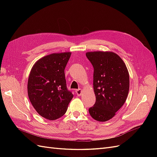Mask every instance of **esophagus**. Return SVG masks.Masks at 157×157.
I'll list each match as a JSON object with an SVG mask.
<instances>
[{
    "instance_id": "1",
    "label": "esophagus",
    "mask_w": 157,
    "mask_h": 157,
    "mask_svg": "<svg viewBox=\"0 0 157 157\" xmlns=\"http://www.w3.org/2000/svg\"><path fill=\"white\" fill-rule=\"evenodd\" d=\"M75 92L77 94V95L78 96H80V95L82 94V90L81 89H78V90H75Z\"/></svg>"
}]
</instances>
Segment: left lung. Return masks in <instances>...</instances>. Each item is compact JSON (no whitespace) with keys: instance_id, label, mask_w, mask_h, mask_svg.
<instances>
[{"instance_id":"obj_1","label":"left lung","mask_w":157,"mask_h":157,"mask_svg":"<svg viewBox=\"0 0 157 157\" xmlns=\"http://www.w3.org/2000/svg\"><path fill=\"white\" fill-rule=\"evenodd\" d=\"M86 56L94 67L96 103L89 109L94 119L110 120L124 105L129 92L130 77L123 60L112 52H88Z\"/></svg>"}]
</instances>
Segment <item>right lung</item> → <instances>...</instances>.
I'll list each match as a JSON object with an SVG mask.
<instances>
[{
    "label": "right lung",
    "mask_w": 157,
    "mask_h": 157,
    "mask_svg": "<svg viewBox=\"0 0 157 157\" xmlns=\"http://www.w3.org/2000/svg\"><path fill=\"white\" fill-rule=\"evenodd\" d=\"M71 52L54 53L33 66L27 83L29 100L40 116L50 121L62 117L73 95L66 85L65 68Z\"/></svg>",
    "instance_id": "1"
}]
</instances>
